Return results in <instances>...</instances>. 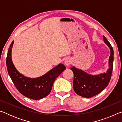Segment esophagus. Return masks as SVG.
Instances as JSON below:
<instances>
[{"mask_svg":"<svg viewBox=\"0 0 122 122\" xmlns=\"http://www.w3.org/2000/svg\"><path fill=\"white\" fill-rule=\"evenodd\" d=\"M71 63V60L69 58H67L65 61V65L66 66H69Z\"/></svg>","mask_w":122,"mask_h":122,"instance_id":"34e87169","label":"esophagus"}]
</instances>
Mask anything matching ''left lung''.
Listing matches in <instances>:
<instances>
[{"instance_id": "obj_1", "label": "left lung", "mask_w": 122, "mask_h": 122, "mask_svg": "<svg viewBox=\"0 0 122 122\" xmlns=\"http://www.w3.org/2000/svg\"><path fill=\"white\" fill-rule=\"evenodd\" d=\"M103 40L110 50L109 58V67L106 73L91 75L75 67H72L71 68L74 73V90L76 94L82 97L90 98L102 92L110 82L113 68V50L111 44L104 36Z\"/></svg>"}]
</instances>
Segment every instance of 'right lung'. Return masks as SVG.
<instances>
[{
    "mask_svg": "<svg viewBox=\"0 0 122 122\" xmlns=\"http://www.w3.org/2000/svg\"><path fill=\"white\" fill-rule=\"evenodd\" d=\"M13 44L12 41L8 50L6 66L9 75L16 89L24 96L35 100L48 95L55 80L66 69L65 66L60 63L40 77H27L18 71L12 62L11 53Z\"/></svg>",
    "mask_w": 122,
    "mask_h": 122,
    "instance_id": "right-lung-1",
    "label": "right lung"
}]
</instances>
